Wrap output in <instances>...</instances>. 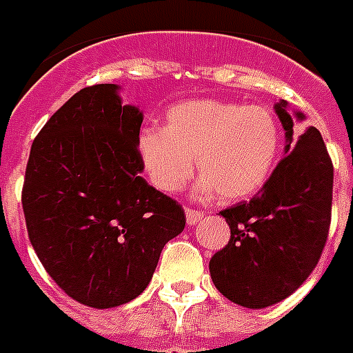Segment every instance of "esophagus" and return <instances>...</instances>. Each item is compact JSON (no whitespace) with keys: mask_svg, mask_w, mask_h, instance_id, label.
Listing matches in <instances>:
<instances>
[{"mask_svg":"<svg viewBox=\"0 0 353 353\" xmlns=\"http://www.w3.org/2000/svg\"><path fill=\"white\" fill-rule=\"evenodd\" d=\"M185 214H187L188 225H196L198 221H201L205 218V212H201V210H196V209H190V207L185 210Z\"/></svg>","mask_w":353,"mask_h":353,"instance_id":"obj_1","label":"esophagus"}]
</instances>
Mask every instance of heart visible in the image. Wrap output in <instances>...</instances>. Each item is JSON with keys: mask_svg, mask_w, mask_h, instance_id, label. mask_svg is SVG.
Segmentation results:
<instances>
[{"mask_svg": "<svg viewBox=\"0 0 353 353\" xmlns=\"http://www.w3.org/2000/svg\"><path fill=\"white\" fill-rule=\"evenodd\" d=\"M282 143L280 124L265 106L194 101L166 112L165 130L139 135V155L155 188L179 192L196 168L201 192L240 201L265 185Z\"/></svg>", "mask_w": 353, "mask_h": 353, "instance_id": "b5f03b06", "label": "heart"}]
</instances>
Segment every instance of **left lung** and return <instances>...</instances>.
Here are the masks:
<instances>
[{
  "label": "left lung",
  "mask_w": 353,
  "mask_h": 353,
  "mask_svg": "<svg viewBox=\"0 0 353 353\" xmlns=\"http://www.w3.org/2000/svg\"><path fill=\"white\" fill-rule=\"evenodd\" d=\"M285 108V101L274 106L285 130V155L251 201L221 210L231 240L209 263L221 295L251 310L284 301L304 284L332 221L334 165L326 144L313 126L293 137Z\"/></svg>",
  "instance_id": "8db88e82"
}]
</instances>
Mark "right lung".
Instances as JSON below:
<instances>
[{
    "mask_svg": "<svg viewBox=\"0 0 353 353\" xmlns=\"http://www.w3.org/2000/svg\"><path fill=\"white\" fill-rule=\"evenodd\" d=\"M117 91L84 88L46 122L21 190L41 265L71 299L99 310L141 295L187 221L176 199L141 177L143 112L122 106Z\"/></svg>",
    "mask_w": 353,
    "mask_h": 353,
    "instance_id": "right-lung-1",
    "label": "right lung"
}]
</instances>
